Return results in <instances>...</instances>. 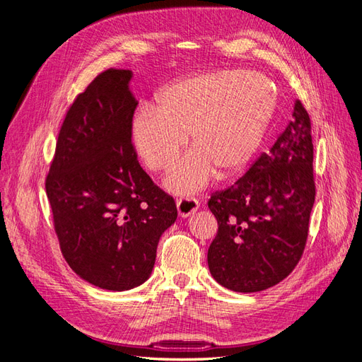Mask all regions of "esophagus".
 Segmentation results:
<instances>
[{"label": "esophagus", "instance_id": "obj_1", "mask_svg": "<svg viewBox=\"0 0 362 362\" xmlns=\"http://www.w3.org/2000/svg\"><path fill=\"white\" fill-rule=\"evenodd\" d=\"M177 208L181 217H189L199 208V201L196 198H192V196H185V198L177 199Z\"/></svg>", "mask_w": 362, "mask_h": 362}]
</instances>
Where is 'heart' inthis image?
I'll return each mask as SVG.
<instances>
[{
	"mask_svg": "<svg viewBox=\"0 0 362 362\" xmlns=\"http://www.w3.org/2000/svg\"><path fill=\"white\" fill-rule=\"evenodd\" d=\"M276 93L267 76L235 69L204 72L169 84L157 104L141 105L129 139L145 166L166 170L190 140L193 148L166 178L175 193L202 189L216 172L228 178L243 172L266 139Z\"/></svg>",
	"mask_w": 362,
	"mask_h": 362,
	"instance_id": "1",
	"label": "heart"
}]
</instances>
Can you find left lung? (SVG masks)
Segmentation results:
<instances>
[{"label": "left lung", "instance_id": "1", "mask_svg": "<svg viewBox=\"0 0 362 362\" xmlns=\"http://www.w3.org/2000/svg\"><path fill=\"white\" fill-rule=\"evenodd\" d=\"M313 158L311 119L296 101L293 119L269 152L231 187L211 194L217 234L206 259L221 286L262 291L298 266L315 201Z\"/></svg>", "mask_w": 362, "mask_h": 362}]
</instances>
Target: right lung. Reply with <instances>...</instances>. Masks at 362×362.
Listing matches in <instances>:
<instances>
[{
  "label": "right lung",
  "instance_id": "add662e5",
  "mask_svg": "<svg viewBox=\"0 0 362 362\" xmlns=\"http://www.w3.org/2000/svg\"><path fill=\"white\" fill-rule=\"evenodd\" d=\"M133 72L110 68L76 95L45 180L54 231L71 269L104 290L144 284L177 205L149 178L129 139Z\"/></svg>",
  "mask_w": 362,
  "mask_h": 362
}]
</instances>
